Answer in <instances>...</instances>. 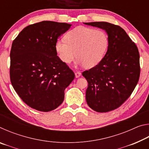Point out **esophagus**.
I'll return each instance as SVG.
<instances>
[{"label":"esophagus","mask_w":149,"mask_h":149,"mask_svg":"<svg viewBox=\"0 0 149 149\" xmlns=\"http://www.w3.org/2000/svg\"><path fill=\"white\" fill-rule=\"evenodd\" d=\"M81 73L80 72H77L75 73V77L77 78V77H79L81 76Z\"/></svg>","instance_id":"34e87169"}]
</instances>
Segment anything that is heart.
Listing matches in <instances>:
<instances>
[{
  "label": "heart",
  "instance_id": "heart-1",
  "mask_svg": "<svg viewBox=\"0 0 149 149\" xmlns=\"http://www.w3.org/2000/svg\"><path fill=\"white\" fill-rule=\"evenodd\" d=\"M65 40H58L55 45L60 60L69 64L76 55L77 64L87 68L94 67L101 61L109 45L105 32L84 26L68 32Z\"/></svg>",
  "mask_w": 149,
  "mask_h": 149
}]
</instances>
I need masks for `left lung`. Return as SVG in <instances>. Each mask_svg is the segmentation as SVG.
Masks as SVG:
<instances>
[{
	"label": "left lung",
	"mask_w": 149,
	"mask_h": 149,
	"mask_svg": "<svg viewBox=\"0 0 149 149\" xmlns=\"http://www.w3.org/2000/svg\"><path fill=\"white\" fill-rule=\"evenodd\" d=\"M104 29L109 45L99 64L82 73L88 82L86 101L98 112L116 109L132 95L140 75L139 53L122 27L104 22L84 23Z\"/></svg>",
	"instance_id": "left-lung-1"
}]
</instances>
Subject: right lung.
<instances>
[{
    "label": "right lung",
    "instance_id": "1",
    "mask_svg": "<svg viewBox=\"0 0 149 149\" xmlns=\"http://www.w3.org/2000/svg\"><path fill=\"white\" fill-rule=\"evenodd\" d=\"M72 25L42 21L27 26L14 40L10 51L11 84L32 108L49 112L64 99L74 72L57 56L55 45Z\"/></svg>",
    "mask_w": 149,
    "mask_h": 149
}]
</instances>
